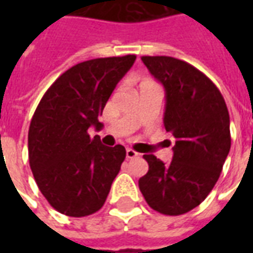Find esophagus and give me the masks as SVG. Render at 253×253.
Returning a JSON list of instances; mask_svg holds the SVG:
<instances>
[{"label": "esophagus", "instance_id": "esophagus-1", "mask_svg": "<svg viewBox=\"0 0 253 253\" xmlns=\"http://www.w3.org/2000/svg\"><path fill=\"white\" fill-rule=\"evenodd\" d=\"M126 157L127 159H135V157H138V153L135 150H132V149H127Z\"/></svg>", "mask_w": 253, "mask_h": 253}]
</instances>
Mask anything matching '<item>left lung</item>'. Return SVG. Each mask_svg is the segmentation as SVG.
Instances as JSON below:
<instances>
[{
  "instance_id": "1",
  "label": "left lung",
  "mask_w": 253,
  "mask_h": 253,
  "mask_svg": "<svg viewBox=\"0 0 253 253\" xmlns=\"http://www.w3.org/2000/svg\"><path fill=\"white\" fill-rule=\"evenodd\" d=\"M164 85V126L176 139L164 164L145 154L149 170L139 179L145 201L165 215H181L199 206L214 188L230 150V121L219 89L206 74L172 57H142Z\"/></svg>"
}]
</instances>
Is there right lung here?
I'll return each mask as SVG.
<instances>
[{"instance_id":"obj_1","label":"right lung","mask_w":253,"mask_h":253,"mask_svg":"<svg viewBox=\"0 0 253 253\" xmlns=\"http://www.w3.org/2000/svg\"><path fill=\"white\" fill-rule=\"evenodd\" d=\"M135 55L96 58L77 63L54 81L30 125L28 157L39 190L57 211L86 217L104 205L111 184L126 159L122 145L104 146L88 128Z\"/></svg>"}]
</instances>
